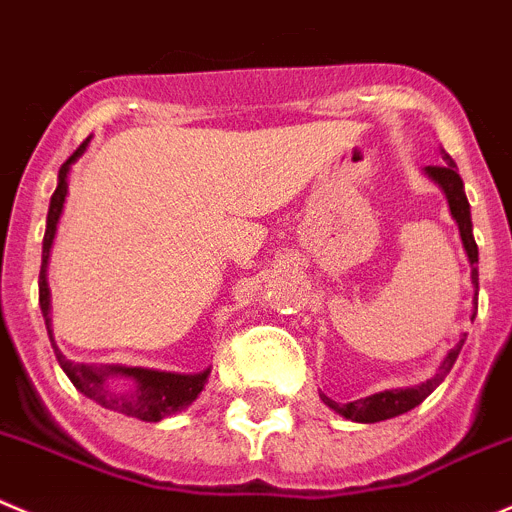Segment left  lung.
Listing matches in <instances>:
<instances>
[{
    "label": "left lung",
    "mask_w": 512,
    "mask_h": 512,
    "mask_svg": "<svg viewBox=\"0 0 512 512\" xmlns=\"http://www.w3.org/2000/svg\"><path fill=\"white\" fill-rule=\"evenodd\" d=\"M440 155H442V160H445V165H427L425 170H427V175L435 180L437 186L445 191L447 203H450V213H452V218L457 221V226H460L462 243H465V251H467V256H470L472 284H475V289H478V269H475V264H478V243H475V238H472L470 203H467L465 191H462V178H460V173H457L455 160L450 158V153H447V150H442ZM475 309H478V291H475ZM472 319H475V314H472ZM462 344H465V339H460V344H457L455 349H450V354L445 357V362L440 364V372H437L432 379H427L425 384H420V387L387 389V392H379V394H372V397L357 399V402H349V405H339V402L329 399L326 394H321V399H324V405L332 407L334 412H339V415L347 417V420H354V422H382V420H389V417L405 415V412L415 410L420 402H425L427 394H430L432 389H435L437 384H440L442 379L450 374V369H452V364H455L457 354H460Z\"/></svg>",
    "instance_id": "1"
}]
</instances>
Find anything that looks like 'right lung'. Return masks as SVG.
<instances>
[{
	"label": "right lung",
	"mask_w": 512,
	"mask_h": 512,
	"mask_svg": "<svg viewBox=\"0 0 512 512\" xmlns=\"http://www.w3.org/2000/svg\"><path fill=\"white\" fill-rule=\"evenodd\" d=\"M90 140V138H87ZM87 140L62 163L60 175H57V188L52 193L50 211H47V231L42 238V269H40V306L42 316H45L47 332H50V289H47V259H50V246L55 238L57 221H60L62 203L67 196V170L82 155L87 148ZM52 342V332H50ZM55 347V344H52ZM55 357L70 382L80 389L85 397L95 399L97 405L107 407V410L123 412L128 417H138L143 422H160L163 417L175 415V412L186 410L193 399L201 394L203 384L208 379V369L201 374H173V372H155V369H140V367H85V364H72L70 359L62 357L60 349L55 347ZM110 373H120L121 376L133 378L136 387L128 393H115L106 387V377Z\"/></svg>",
	"instance_id": "obj_1"
}]
</instances>
